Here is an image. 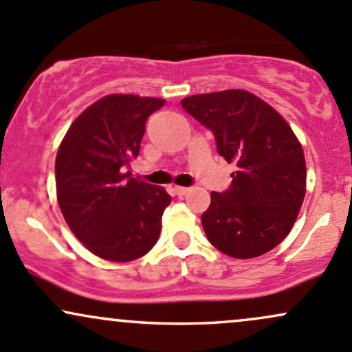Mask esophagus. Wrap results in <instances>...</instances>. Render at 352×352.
<instances>
[{
  "label": "esophagus",
  "instance_id": "esophagus-1",
  "mask_svg": "<svg viewBox=\"0 0 352 352\" xmlns=\"http://www.w3.org/2000/svg\"><path fill=\"white\" fill-rule=\"evenodd\" d=\"M188 191H190V188H184V186H176L175 188V192L177 196H179V198H181V196L188 195Z\"/></svg>",
  "mask_w": 352,
  "mask_h": 352
}]
</instances>
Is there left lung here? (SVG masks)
<instances>
[{"label":"left lung","mask_w":352,"mask_h":352,"mask_svg":"<svg viewBox=\"0 0 352 352\" xmlns=\"http://www.w3.org/2000/svg\"><path fill=\"white\" fill-rule=\"evenodd\" d=\"M181 105L213 132L218 154L236 164L228 190L211 192L201 217L206 238L233 258L270 252L289 235L305 196L307 171L296 134L247 90L199 94Z\"/></svg>","instance_id":"left-lung-1"}]
</instances>
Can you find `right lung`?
I'll use <instances>...</instances> for the list:
<instances>
[{"label":"right lung","mask_w":352,"mask_h":352,"mask_svg":"<svg viewBox=\"0 0 352 352\" xmlns=\"http://www.w3.org/2000/svg\"><path fill=\"white\" fill-rule=\"evenodd\" d=\"M162 99L114 94L72 122L55 161L56 198L67 225L94 255L131 262L156 245L171 196L124 173L139 156L146 120Z\"/></svg>","instance_id":"1"}]
</instances>
